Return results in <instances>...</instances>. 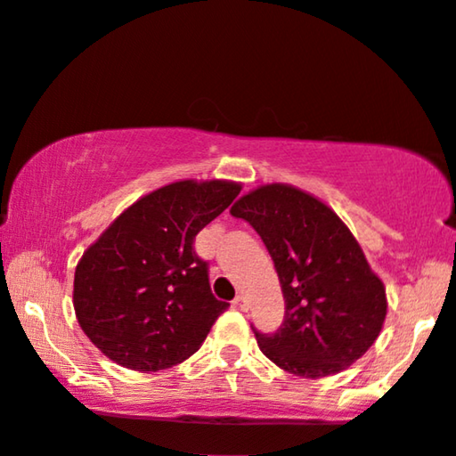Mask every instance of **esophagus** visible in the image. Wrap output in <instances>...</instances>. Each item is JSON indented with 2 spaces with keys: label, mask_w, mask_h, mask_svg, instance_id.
Listing matches in <instances>:
<instances>
[{
  "label": "esophagus",
  "mask_w": 456,
  "mask_h": 456,
  "mask_svg": "<svg viewBox=\"0 0 456 456\" xmlns=\"http://www.w3.org/2000/svg\"><path fill=\"white\" fill-rule=\"evenodd\" d=\"M233 306L238 308V311H248V305H246V298H244V296H238V298L233 300Z\"/></svg>",
  "instance_id": "obj_1"
}]
</instances>
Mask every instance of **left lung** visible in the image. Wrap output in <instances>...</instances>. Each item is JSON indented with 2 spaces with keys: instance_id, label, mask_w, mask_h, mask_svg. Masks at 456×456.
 Masks as SVG:
<instances>
[{
  "instance_id": "left-lung-1",
  "label": "left lung",
  "mask_w": 456,
  "mask_h": 456,
  "mask_svg": "<svg viewBox=\"0 0 456 456\" xmlns=\"http://www.w3.org/2000/svg\"><path fill=\"white\" fill-rule=\"evenodd\" d=\"M232 215L265 241L281 283L285 317L254 330L266 359L300 378H327L359 361L384 327L387 300L359 241L311 193L271 183L241 196Z\"/></svg>"
}]
</instances>
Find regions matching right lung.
I'll return each mask as SVG.
<instances>
[{
    "instance_id": "add662e5",
    "label": "right lung",
    "mask_w": 456,
    "mask_h": 456,
    "mask_svg": "<svg viewBox=\"0 0 456 456\" xmlns=\"http://www.w3.org/2000/svg\"><path fill=\"white\" fill-rule=\"evenodd\" d=\"M241 191L233 181H177L139 198L85 250L75 271L78 325L133 371L179 365L208 336L216 300L193 240Z\"/></svg>"
}]
</instances>
